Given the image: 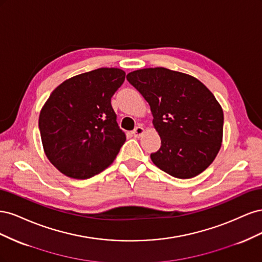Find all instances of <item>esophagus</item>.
I'll list each match as a JSON object with an SVG mask.
<instances>
[{"label":"esophagus","mask_w":262,"mask_h":262,"mask_svg":"<svg viewBox=\"0 0 262 262\" xmlns=\"http://www.w3.org/2000/svg\"><path fill=\"white\" fill-rule=\"evenodd\" d=\"M143 133H144V129L142 128V126H137V128L132 131V134H133V136L136 137V138L141 137Z\"/></svg>","instance_id":"1"}]
</instances>
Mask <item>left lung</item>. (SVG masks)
Masks as SVG:
<instances>
[{
  "instance_id": "1",
  "label": "left lung",
  "mask_w": 262,
  "mask_h": 262,
  "mask_svg": "<svg viewBox=\"0 0 262 262\" xmlns=\"http://www.w3.org/2000/svg\"><path fill=\"white\" fill-rule=\"evenodd\" d=\"M148 102L161 147L150 160L170 176L188 179L207 169L223 138L224 116L214 95L195 77L165 68L126 75Z\"/></svg>"
}]
</instances>
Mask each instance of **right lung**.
<instances>
[{"label":"right lung","instance_id":"obj_1","mask_svg":"<svg viewBox=\"0 0 262 262\" xmlns=\"http://www.w3.org/2000/svg\"><path fill=\"white\" fill-rule=\"evenodd\" d=\"M124 71L100 68L69 78L39 115L45 153L66 176L87 179L106 169L125 142L112 106Z\"/></svg>","mask_w":262,"mask_h":262}]
</instances>
